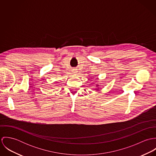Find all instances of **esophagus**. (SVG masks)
Segmentation results:
<instances>
[{
    "instance_id": "esophagus-1",
    "label": "esophagus",
    "mask_w": 156,
    "mask_h": 156,
    "mask_svg": "<svg viewBox=\"0 0 156 156\" xmlns=\"http://www.w3.org/2000/svg\"><path fill=\"white\" fill-rule=\"evenodd\" d=\"M73 73H77V70H76V69H73Z\"/></svg>"
}]
</instances>
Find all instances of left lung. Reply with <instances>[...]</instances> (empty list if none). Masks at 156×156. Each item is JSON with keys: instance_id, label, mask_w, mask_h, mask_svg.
I'll return each instance as SVG.
<instances>
[{"instance_id": "left-lung-1", "label": "left lung", "mask_w": 156, "mask_h": 156, "mask_svg": "<svg viewBox=\"0 0 156 156\" xmlns=\"http://www.w3.org/2000/svg\"><path fill=\"white\" fill-rule=\"evenodd\" d=\"M96 86H97V87H98V86H99V85H97H97H96ZM97 90H98V88H97V89H95V90H97Z\"/></svg>"}]
</instances>
